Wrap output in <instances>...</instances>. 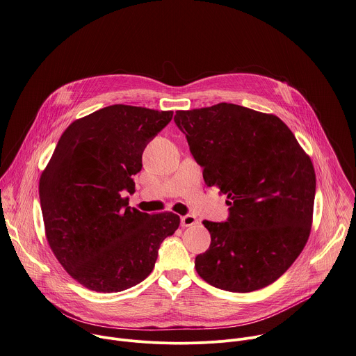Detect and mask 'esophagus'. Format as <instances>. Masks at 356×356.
Returning a JSON list of instances; mask_svg holds the SVG:
<instances>
[{"mask_svg":"<svg viewBox=\"0 0 356 356\" xmlns=\"http://www.w3.org/2000/svg\"><path fill=\"white\" fill-rule=\"evenodd\" d=\"M197 222L196 217L192 216V214H188V216H184L181 217V225L182 227H191V225H195Z\"/></svg>","mask_w":356,"mask_h":356,"instance_id":"obj_1","label":"esophagus"}]
</instances>
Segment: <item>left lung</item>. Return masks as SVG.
<instances>
[{"label": "left lung", "instance_id": "obj_1", "mask_svg": "<svg viewBox=\"0 0 356 356\" xmlns=\"http://www.w3.org/2000/svg\"><path fill=\"white\" fill-rule=\"evenodd\" d=\"M207 186L227 195L225 222L204 220L211 243L196 256L197 274L231 292H252L280 278L303 250L313 217L310 157L275 115L220 103L177 111Z\"/></svg>", "mask_w": 356, "mask_h": 356}]
</instances>
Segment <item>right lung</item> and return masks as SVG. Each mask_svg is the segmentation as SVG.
<instances>
[{"label":"right lung","mask_w":356,"mask_h":356,"mask_svg":"<svg viewBox=\"0 0 356 356\" xmlns=\"http://www.w3.org/2000/svg\"><path fill=\"white\" fill-rule=\"evenodd\" d=\"M172 111L114 104L74 121L40 177L46 236L57 260L83 286L120 292L153 270L161 242L179 227L174 213L131 209L147 143Z\"/></svg>","instance_id":"add662e5"}]
</instances>
